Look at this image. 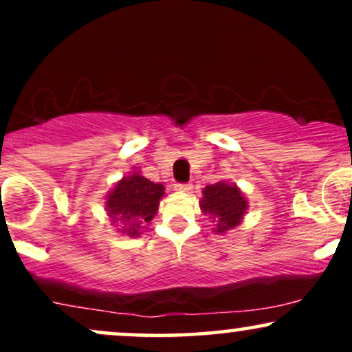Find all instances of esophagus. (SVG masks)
<instances>
[{"label": "esophagus", "instance_id": "1", "mask_svg": "<svg viewBox=\"0 0 352 352\" xmlns=\"http://www.w3.org/2000/svg\"><path fill=\"white\" fill-rule=\"evenodd\" d=\"M192 187V184H175V190H179V192H190Z\"/></svg>", "mask_w": 352, "mask_h": 352}]
</instances>
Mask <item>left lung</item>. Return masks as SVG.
Segmentation results:
<instances>
[{"label": "left lung", "instance_id": "1", "mask_svg": "<svg viewBox=\"0 0 352 352\" xmlns=\"http://www.w3.org/2000/svg\"><path fill=\"white\" fill-rule=\"evenodd\" d=\"M200 208L205 215H212L213 221H217L215 232L225 233L240 225L248 205L236 185L217 182L204 188Z\"/></svg>", "mask_w": 352, "mask_h": 352}]
</instances>
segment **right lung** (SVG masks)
I'll return each instance as SVG.
<instances>
[{
  "mask_svg": "<svg viewBox=\"0 0 352 352\" xmlns=\"http://www.w3.org/2000/svg\"><path fill=\"white\" fill-rule=\"evenodd\" d=\"M164 190L162 184H153L139 172L124 177L107 195L109 217L114 223H120V232L137 236L142 225L155 217Z\"/></svg>",
  "mask_w": 352,
  "mask_h": 352,
  "instance_id": "obj_1",
  "label": "right lung"
}]
</instances>
